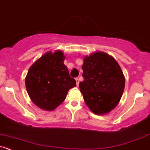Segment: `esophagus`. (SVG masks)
I'll list each match as a JSON object with an SVG mask.
<instances>
[{"label": "esophagus", "mask_w": 150, "mask_h": 150, "mask_svg": "<svg viewBox=\"0 0 150 150\" xmlns=\"http://www.w3.org/2000/svg\"><path fill=\"white\" fill-rule=\"evenodd\" d=\"M75 80H76V83H77V85H79V79H78V78H75Z\"/></svg>", "instance_id": "1"}]
</instances>
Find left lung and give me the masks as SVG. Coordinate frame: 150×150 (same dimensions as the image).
Masks as SVG:
<instances>
[{
  "mask_svg": "<svg viewBox=\"0 0 150 150\" xmlns=\"http://www.w3.org/2000/svg\"><path fill=\"white\" fill-rule=\"evenodd\" d=\"M84 80L79 87L88 108L96 114L113 110L120 100L125 78L120 66L110 55L96 52L84 59Z\"/></svg>",
  "mask_w": 150,
  "mask_h": 150,
  "instance_id": "1",
  "label": "left lung"
}]
</instances>
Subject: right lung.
I'll list each match as a JSON object with an SVG mask.
<instances>
[{"label":"right lung","mask_w":150,"mask_h":150,"mask_svg":"<svg viewBox=\"0 0 150 150\" xmlns=\"http://www.w3.org/2000/svg\"><path fill=\"white\" fill-rule=\"evenodd\" d=\"M64 58L61 51L49 52L28 71L26 91L31 100L42 109H55L65 100L69 90L76 86V81L63 62Z\"/></svg>","instance_id":"right-lung-1"}]
</instances>
